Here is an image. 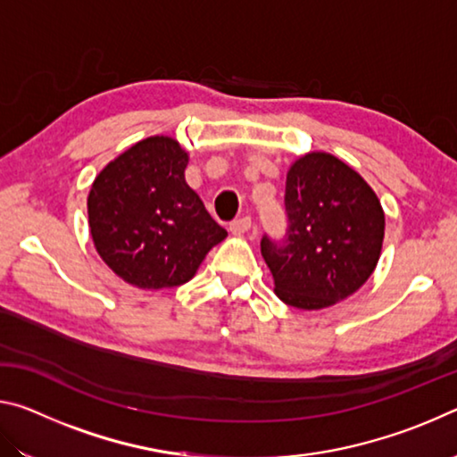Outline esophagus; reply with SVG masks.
I'll return each instance as SVG.
<instances>
[{
  "label": "esophagus",
  "mask_w": 457,
  "mask_h": 457,
  "mask_svg": "<svg viewBox=\"0 0 457 457\" xmlns=\"http://www.w3.org/2000/svg\"><path fill=\"white\" fill-rule=\"evenodd\" d=\"M250 228H252L250 215H244V218H237V220H234V221L229 223V231L234 236H244Z\"/></svg>",
  "instance_id": "esophagus-1"
}]
</instances>
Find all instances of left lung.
<instances>
[{
  "mask_svg": "<svg viewBox=\"0 0 457 457\" xmlns=\"http://www.w3.org/2000/svg\"><path fill=\"white\" fill-rule=\"evenodd\" d=\"M284 205V239L260 244L278 298L300 311L349 298L381 256L385 213L375 191L335 154L308 153L286 175Z\"/></svg>",
  "mask_w": 457,
  "mask_h": 457,
  "instance_id": "1",
  "label": "left lung"
}]
</instances>
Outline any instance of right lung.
I'll list each match as a JSON object with an SVG mask.
<instances>
[{
    "instance_id": "obj_1",
    "label": "right lung",
    "mask_w": 457,
    "mask_h": 457,
    "mask_svg": "<svg viewBox=\"0 0 457 457\" xmlns=\"http://www.w3.org/2000/svg\"><path fill=\"white\" fill-rule=\"evenodd\" d=\"M189 154L171 137L135 143L96 175L88 226L98 256L143 290L189 282L228 231L185 183Z\"/></svg>"
}]
</instances>
